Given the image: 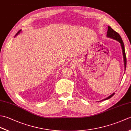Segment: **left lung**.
Masks as SVG:
<instances>
[{"label": "left lung", "mask_w": 131, "mask_h": 131, "mask_svg": "<svg viewBox=\"0 0 131 131\" xmlns=\"http://www.w3.org/2000/svg\"><path fill=\"white\" fill-rule=\"evenodd\" d=\"M106 37L108 38H110L112 39H113L116 41H118V42L120 43L122 49V53H123V61H124V70H126V65H127V60H126V52H125V48H124V45L123 43V41L122 40V39L118 32L115 31L112 27L110 26H108V29H107V32ZM115 93L114 92L113 94H111L110 96H108L106 98L102 100H106L107 99H109L111 97H113Z\"/></svg>", "instance_id": "left-lung-1"}]
</instances>
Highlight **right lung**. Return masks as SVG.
Returning a JSON list of instances; mask_svg holds the SVG:
<instances>
[{
  "instance_id": "add662e5",
  "label": "right lung",
  "mask_w": 131,
  "mask_h": 131,
  "mask_svg": "<svg viewBox=\"0 0 131 131\" xmlns=\"http://www.w3.org/2000/svg\"><path fill=\"white\" fill-rule=\"evenodd\" d=\"M21 30H19V31H18V32L17 33V34L15 35V37H16V36L17 35H18V34H20V32H21Z\"/></svg>"
}]
</instances>
